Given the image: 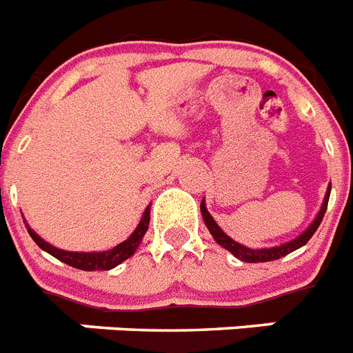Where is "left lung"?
Wrapping results in <instances>:
<instances>
[{
	"label": "left lung",
	"instance_id": "8db88e82",
	"mask_svg": "<svg viewBox=\"0 0 353 353\" xmlns=\"http://www.w3.org/2000/svg\"><path fill=\"white\" fill-rule=\"evenodd\" d=\"M330 189L332 188L328 185L321 209H319V212H317V216L314 218V222L307 227V231H303L298 238H294V240L287 241V243H281V245H278V247H270V249H250V247L241 245V243L234 241L232 238H229V236H227L225 232L220 229V225L214 222V218L209 214V211H208V208H205V202H203V200H202V203H200V211H202L203 222H205L209 232H211L212 238H214V241H216L218 245H222L223 249H227L229 252H231V254H234L238 260L245 261V263H263V261H274V260H279V258H283V256L290 254L292 250L303 247L308 240H310V238H312L314 232H316L317 227H319V223L323 222L325 212H327L328 198H330Z\"/></svg>",
	"mask_w": 353,
	"mask_h": 353
}]
</instances>
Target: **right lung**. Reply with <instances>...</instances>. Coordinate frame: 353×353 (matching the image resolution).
<instances>
[{"label":"right lung","mask_w":353,"mask_h":353,"mask_svg":"<svg viewBox=\"0 0 353 353\" xmlns=\"http://www.w3.org/2000/svg\"><path fill=\"white\" fill-rule=\"evenodd\" d=\"M150 227V205L145 208L144 214H142L141 222L137 225V229L131 232V236L128 240H124L122 243H119L117 247H113L110 250H104V252H70V250L57 249V247L50 245L48 241H45L43 238L32 231L28 223H26V231L32 236V240L36 241L37 245L43 250H46L48 254H52L54 258H57L63 263L70 265V267H75V269L81 270H110L113 267H117L119 263H122L124 260H128L130 256L135 254L137 247L141 245L142 238H144L145 231Z\"/></svg>","instance_id":"right-lung-1"}]
</instances>
